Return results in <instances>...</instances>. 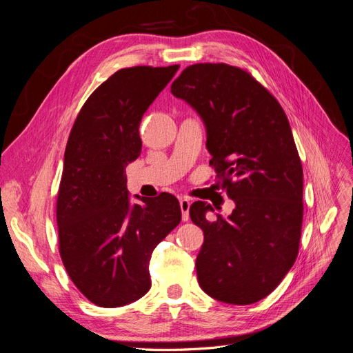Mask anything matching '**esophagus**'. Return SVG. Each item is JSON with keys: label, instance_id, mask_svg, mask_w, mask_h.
<instances>
[{"label": "esophagus", "instance_id": "esophagus-1", "mask_svg": "<svg viewBox=\"0 0 353 353\" xmlns=\"http://www.w3.org/2000/svg\"><path fill=\"white\" fill-rule=\"evenodd\" d=\"M190 206H191V201L190 199L187 197H183L179 200V208H181V212H183V221H188L190 219Z\"/></svg>", "mask_w": 353, "mask_h": 353}]
</instances>
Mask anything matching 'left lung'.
Returning <instances> with one entry per match:
<instances>
[{
  "mask_svg": "<svg viewBox=\"0 0 353 353\" xmlns=\"http://www.w3.org/2000/svg\"><path fill=\"white\" fill-rule=\"evenodd\" d=\"M170 91L206 125L210 166L236 203L210 219L205 201L190 216L205 232L196 261L199 284L216 301L250 305L268 296L293 266L303 221V169L287 116L245 69L197 63Z\"/></svg>",
  "mask_w": 353,
  "mask_h": 353,
  "instance_id": "8db88e82",
  "label": "left lung"
}]
</instances>
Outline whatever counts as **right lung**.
Wrapping results in <instances>:
<instances>
[{
    "mask_svg": "<svg viewBox=\"0 0 353 353\" xmlns=\"http://www.w3.org/2000/svg\"><path fill=\"white\" fill-rule=\"evenodd\" d=\"M179 65L114 72L83 103L65 152L57 193L59 252L78 290L101 307L150 290L156 245L181 222L175 196L138 197L131 206L126 165L141 153L143 114Z\"/></svg>",
    "mask_w": 353,
    "mask_h": 353,
    "instance_id": "1",
    "label": "right lung"
}]
</instances>
